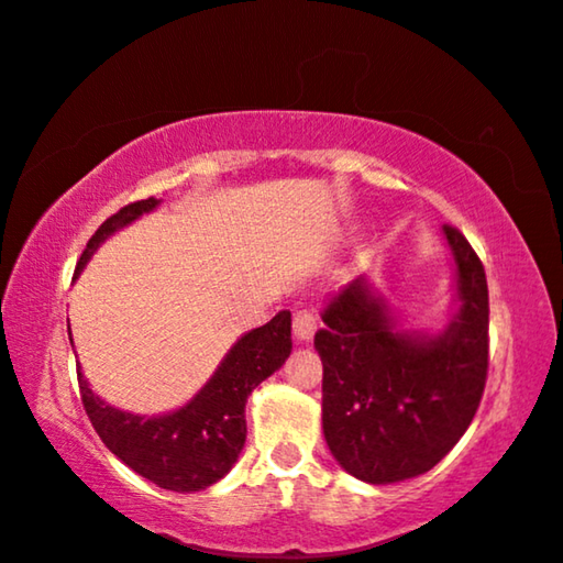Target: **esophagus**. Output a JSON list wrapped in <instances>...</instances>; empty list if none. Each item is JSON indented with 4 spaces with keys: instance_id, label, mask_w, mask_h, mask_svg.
I'll return each mask as SVG.
<instances>
[{
    "instance_id": "esophagus-1",
    "label": "esophagus",
    "mask_w": 563,
    "mask_h": 563,
    "mask_svg": "<svg viewBox=\"0 0 563 563\" xmlns=\"http://www.w3.org/2000/svg\"><path fill=\"white\" fill-rule=\"evenodd\" d=\"M318 330V320L310 310H298L292 316V335L298 342H310Z\"/></svg>"
}]
</instances>
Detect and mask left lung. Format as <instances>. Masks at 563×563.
I'll return each mask as SVG.
<instances>
[{
	"instance_id": "8db88e82",
	"label": "left lung",
	"mask_w": 563,
	"mask_h": 563,
	"mask_svg": "<svg viewBox=\"0 0 563 563\" xmlns=\"http://www.w3.org/2000/svg\"><path fill=\"white\" fill-rule=\"evenodd\" d=\"M460 312L442 335L395 328L365 278L322 310V432L340 466L369 484L430 472L460 442L482 402L489 369V290L479 255L452 225Z\"/></svg>"
}]
</instances>
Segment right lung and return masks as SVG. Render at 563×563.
<instances>
[{
    "mask_svg": "<svg viewBox=\"0 0 563 563\" xmlns=\"http://www.w3.org/2000/svg\"><path fill=\"white\" fill-rule=\"evenodd\" d=\"M156 206V198H146L107 218L84 247L76 275L111 233ZM290 350V310H280L263 328L238 340L208 385L176 412L161 417L121 412L91 393L79 369L81 402L101 442L133 472L161 489L201 492L231 472L245 444L247 395L283 367Z\"/></svg>",
    "mask_w": 563,
    "mask_h": 563,
    "instance_id": "obj_1",
    "label": "right lung"
}]
</instances>
